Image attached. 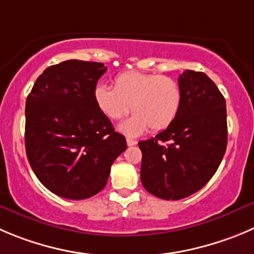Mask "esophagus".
I'll return each mask as SVG.
<instances>
[{
    "label": "esophagus",
    "instance_id": "obj_1",
    "mask_svg": "<svg viewBox=\"0 0 254 254\" xmlns=\"http://www.w3.org/2000/svg\"><path fill=\"white\" fill-rule=\"evenodd\" d=\"M127 144H128V146H134V144H137V141L136 139L127 138Z\"/></svg>",
    "mask_w": 254,
    "mask_h": 254
}]
</instances>
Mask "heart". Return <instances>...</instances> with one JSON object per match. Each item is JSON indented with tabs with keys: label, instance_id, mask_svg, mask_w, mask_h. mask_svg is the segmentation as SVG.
Listing matches in <instances>:
<instances>
[{
	"label": "heart",
	"instance_id": "heart-1",
	"mask_svg": "<svg viewBox=\"0 0 254 254\" xmlns=\"http://www.w3.org/2000/svg\"><path fill=\"white\" fill-rule=\"evenodd\" d=\"M93 100L98 110L110 120H120L128 113L134 115L120 126L128 136H139L151 129L159 132L176 121L183 105L181 84L171 77L139 71H126L113 79V88L97 84Z\"/></svg>",
	"mask_w": 254,
	"mask_h": 254
}]
</instances>
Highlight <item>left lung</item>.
Listing matches in <instances>:
<instances>
[{"label":"left lung","instance_id":"left-lung-1","mask_svg":"<svg viewBox=\"0 0 254 254\" xmlns=\"http://www.w3.org/2000/svg\"><path fill=\"white\" fill-rule=\"evenodd\" d=\"M183 105L175 122L138 143L141 181L162 199H182L216 173L227 147L226 100L203 72L186 69L178 78Z\"/></svg>","mask_w":254,"mask_h":254}]
</instances>
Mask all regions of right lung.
<instances>
[{
  "label": "right lung",
  "mask_w": 254,
  "mask_h": 254,
  "mask_svg": "<svg viewBox=\"0 0 254 254\" xmlns=\"http://www.w3.org/2000/svg\"><path fill=\"white\" fill-rule=\"evenodd\" d=\"M107 67L69 60L36 79L26 101L25 143L36 177L68 199H86L105 188L111 166L127 143L93 100Z\"/></svg>",
  "instance_id": "right-lung-1"
}]
</instances>
